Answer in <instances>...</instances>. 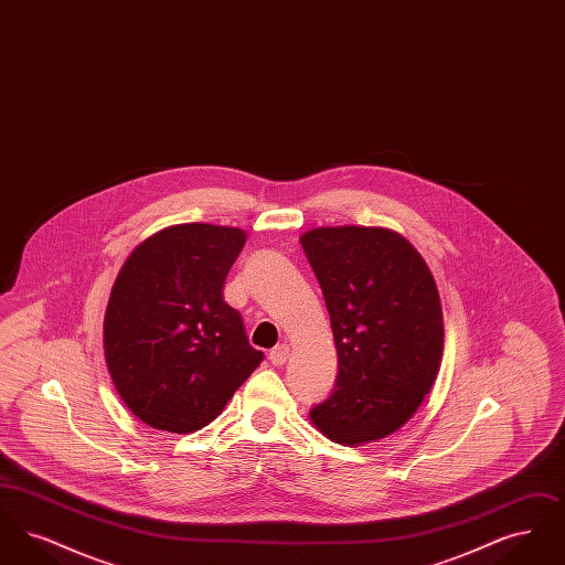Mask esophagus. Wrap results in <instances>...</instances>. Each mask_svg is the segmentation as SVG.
Here are the masks:
<instances>
[{
  "mask_svg": "<svg viewBox=\"0 0 565 565\" xmlns=\"http://www.w3.org/2000/svg\"><path fill=\"white\" fill-rule=\"evenodd\" d=\"M288 355H290V348L288 345H277L275 350L269 351L270 364L273 366H281V364H286Z\"/></svg>",
  "mask_w": 565,
  "mask_h": 565,
  "instance_id": "obj_1",
  "label": "esophagus"
}]
</instances>
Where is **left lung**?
<instances>
[{
    "label": "left lung",
    "mask_w": 565,
    "mask_h": 565,
    "mask_svg": "<svg viewBox=\"0 0 565 565\" xmlns=\"http://www.w3.org/2000/svg\"><path fill=\"white\" fill-rule=\"evenodd\" d=\"M300 245L339 355L334 392L309 417L341 445L385 438L413 417L440 369L445 330L430 269L387 228H313Z\"/></svg>",
    "instance_id": "8db88e82"
}]
</instances>
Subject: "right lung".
Masks as SVG:
<instances>
[{
  "label": "right lung",
  "instance_id": "obj_1",
  "mask_svg": "<svg viewBox=\"0 0 565 565\" xmlns=\"http://www.w3.org/2000/svg\"><path fill=\"white\" fill-rule=\"evenodd\" d=\"M245 239L242 228L175 224L139 243L118 273L106 362L120 398L150 428L201 430L263 362L222 296Z\"/></svg>",
  "mask_w": 565,
  "mask_h": 565
}]
</instances>
